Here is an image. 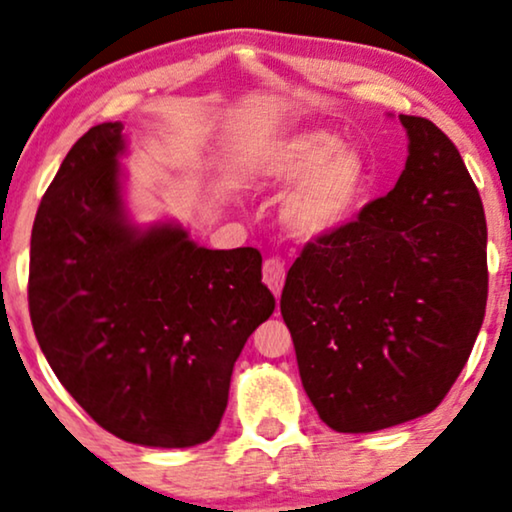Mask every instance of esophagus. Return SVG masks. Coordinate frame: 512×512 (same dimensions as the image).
<instances>
[{"label":"esophagus","instance_id":"1","mask_svg":"<svg viewBox=\"0 0 512 512\" xmlns=\"http://www.w3.org/2000/svg\"><path fill=\"white\" fill-rule=\"evenodd\" d=\"M262 276H264V283H267V288L271 290V293H274L276 297L281 295L283 281H286V264L278 260V257H269L262 267Z\"/></svg>","mask_w":512,"mask_h":512}]
</instances>
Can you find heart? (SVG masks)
<instances>
[{
    "instance_id": "b5f03b06",
    "label": "heart",
    "mask_w": 512,
    "mask_h": 512,
    "mask_svg": "<svg viewBox=\"0 0 512 512\" xmlns=\"http://www.w3.org/2000/svg\"><path fill=\"white\" fill-rule=\"evenodd\" d=\"M260 189H288L283 219L302 241L338 236L357 224L373 191L368 160L338 132L312 127L264 146L248 165Z\"/></svg>"
}]
</instances>
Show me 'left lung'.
<instances>
[{
  "label": "left lung",
  "instance_id": "1",
  "mask_svg": "<svg viewBox=\"0 0 512 512\" xmlns=\"http://www.w3.org/2000/svg\"><path fill=\"white\" fill-rule=\"evenodd\" d=\"M409 158L357 224L304 245L281 314L319 418L375 432L435 411L487 309V219L451 139L399 115Z\"/></svg>",
  "mask_w": 512,
  "mask_h": 512
}]
</instances>
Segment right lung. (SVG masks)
<instances>
[{
    "mask_svg": "<svg viewBox=\"0 0 512 512\" xmlns=\"http://www.w3.org/2000/svg\"><path fill=\"white\" fill-rule=\"evenodd\" d=\"M122 153V122H103L58 167L32 224L30 319L51 371L103 430L186 449L217 432L238 354L276 300L260 250L134 224Z\"/></svg>",
    "mask_w": 512,
    "mask_h": 512,
    "instance_id": "right-lung-1",
    "label": "right lung"
}]
</instances>
